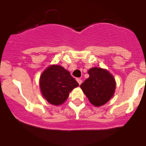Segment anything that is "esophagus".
Masks as SVG:
<instances>
[{"label": "esophagus", "mask_w": 146, "mask_h": 146, "mask_svg": "<svg viewBox=\"0 0 146 146\" xmlns=\"http://www.w3.org/2000/svg\"><path fill=\"white\" fill-rule=\"evenodd\" d=\"M76 81H78V83L79 84V85L81 84V83H82V80H81V78H76Z\"/></svg>", "instance_id": "1"}]
</instances>
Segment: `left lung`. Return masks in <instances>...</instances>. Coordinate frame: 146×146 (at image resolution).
<instances>
[{
	"label": "left lung",
	"instance_id": "8db88e82",
	"mask_svg": "<svg viewBox=\"0 0 146 146\" xmlns=\"http://www.w3.org/2000/svg\"><path fill=\"white\" fill-rule=\"evenodd\" d=\"M89 77L81 84L89 102L95 106H101L113 97L115 82L113 76L106 70L92 68L88 71Z\"/></svg>",
	"mask_w": 146,
	"mask_h": 146
}]
</instances>
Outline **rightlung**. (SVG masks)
Here are the masks:
<instances>
[{
	"mask_svg": "<svg viewBox=\"0 0 146 146\" xmlns=\"http://www.w3.org/2000/svg\"><path fill=\"white\" fill-rule=\"evenodd\" d=\"M79 86L63 67L52 65L42 73L40 87L43 96L49 103L55 106L62 104L69 96V92Z\"/></svg>",
	"mask_w": 146,
	"mask_h": 146,
	"instance_id": "add662e5",
	"label": "right lung"
}]
</instances>
